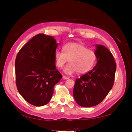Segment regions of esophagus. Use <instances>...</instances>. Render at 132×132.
Listing matches in <instances>:
<instances>
[{
  "instance_id": "esophagus-1",
  "label": "esophagus",
  "mask_w": 132,
  "mask_h": 132,
  "mask_svg": "<svg viewBox=\"0 0 132 132\" xmlns=\"http://www.w3.org/2000/svg\"><path fill=\"white\" fill-rule=\"evenodd\" d=\"M63 79L64 80H67V79H68L69 78L67 77H65V76H63Z\"/></svg>"
}]
</instances>
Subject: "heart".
<instances>
[{"label":"heart","instance_id":"b5f03b06","mask_svg":"<svg viewBox=\"0 0 132 132\" xmlns=\"http://www.w3.org/2000/svg\"><path fill=\"white\" fill-rule=\"evenodd\" d=\"M63 51H57L54 53V61L58 68H62L67 62L69 64L63 69L66 74H72L76 71L79 74L86 73L93 68L96 61V54L87 49L80 43H68L63 47Z\"/></svg>","mask_w":132,"mask_h":132}]
</instances>
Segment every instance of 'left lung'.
Segmentation results:
<instances>
[{
  "label": "left lung",
  "instance_id": "8db88e82",
  "mask_svg": "<svg viewBox=\"0 0 132 132\" xmlns=\"http://www.w3.org/2000/svg\"><path fill=\"white\" fill-rule=\"evenodd\" d=\"M97 63L93 69L76 79L73 90L75 100L81 107H89L100 103L112 88L116 63L106 47L95 45Z\"/></svg>",
  "mask_w": 132,
  "mask_h": 132
}]
</instances>
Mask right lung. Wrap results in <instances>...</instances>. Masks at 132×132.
<instances>
[{
  "label": "right lung",
  "mask_w": 132,
  "mask_h": 132,
  "mask_svg": "<svg viewBox=\"0 0 132 132\" xmlns=\"http://www.w3.org/2000/svg\"><path fill=\"white\" fill-rule=\"evenodd\" d=\"M58 45L53 36L38 34L20 50L16 58L17 89L31 105L47 104L52 97L54 86L62 78L55 69L54 55Z\"/></svg>",
  "instance_id": "1"
}]
</instances>
